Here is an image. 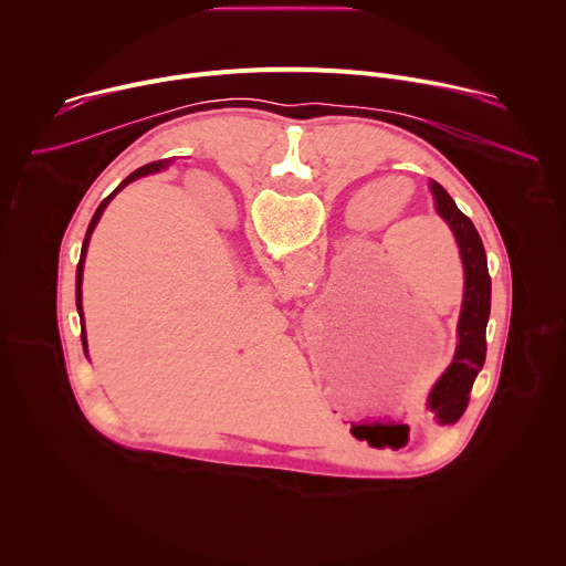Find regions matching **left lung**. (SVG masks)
<instances>
[{
    "label": "left lung",
    "mask_w": 566,
    "mask_h": 566,
    "mask_svg": "<svg viewBox=\"0 0 566 566\" xmlns=\"http://www.w3.org/2000/svg\"><path fill=\"white\" fill-rule=\"evenodd\" d=\"M434 208L452 230L463 264V302L457 322V349L450 367L430 391L428 406L437 415V423H457L468 408L470 389L486 360V325L491 315V275L486 251L474 223L457 208L452 197L430 181Z\"/></svg>",
    "instance_id": "8db88e82"
}]
</instances>
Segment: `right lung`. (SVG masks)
<instances>
[{
  "instance_id": "right-lung-1",
  "label": "right lung",
  "mask_w": 566,
  "mask_h": 566,
  "mask_svg": "<svg viewBox=\"0 0 566 566\" xmlns=\"http://www.w3.org/2000/svg\"><path fill=\"white\" fill-rule=\"evenodd\" d=\"M170 166V160H154V164H147V166H143V168H138L136 172H132L107 199H103V203L98 206V210L94 212V217H92V221H90V228H87V234H85V241H83V251H80V262H77V269H75V306H77V313H80V327H83V332H80V338H83V349H85V356H87V332H85V315H83V271H85V258H87V249H90V239H92V232H94V228H96V223L101 221V217H103V212H105V208L109 206V201L127 186V184H132V181H136V179H140V177H147V175H154V172H160V170H166Z\"/></svg>"
}]
</instances>
